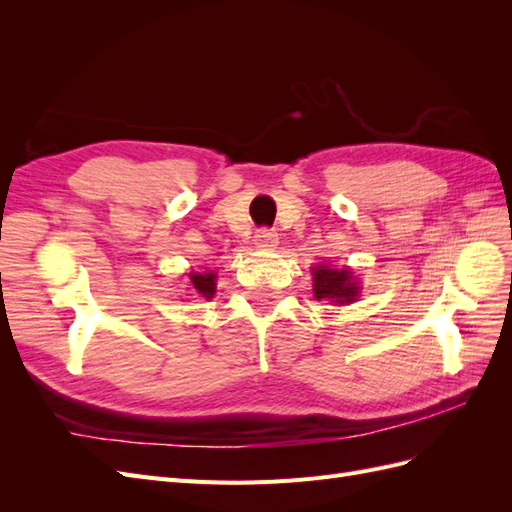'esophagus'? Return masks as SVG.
<instances>
[{
  "label": "esophagus",
  "instance_id": "1",
  "mask_svg": "<svg viewBox=\"0 0 512 512\" xmlns=\"http://www.w3.org/2000/svg\"><path fill=\"white\" fill-rule=\"evenodd\" d=\"M254 243L258 247H275L277 245V232L269 230V228H260V230H256Z\"/></svg>",
  "mask_w": 512,
  "mask_h": 512
}]
</instances>
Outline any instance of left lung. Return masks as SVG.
<instances>
[{"mask_svg":"<svg viewBox=\"0 0 512 512\" xmlns=\"http://www.w3.org/2000/svg\"><path fill=\"white\" fill-rule=\"evenodd\" d=\"M314 273V297L318 301H331L335 305L352 303L359 297V282L354 280L352 269H333L329 265H318Z\"/></svg>","mask_w":512,"mask_h":512,"instance_id":"left-lung-1","label":"left lung"}]
</instances>
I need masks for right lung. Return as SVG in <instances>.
Returning <instances> with one entry per match:
<instances>
[{"mask_svg": "<svg viewBox=\"0 0 512 512\" xmlns=\"http://www.w3.org/2000/svg\"><path fill=\"white\" fill-rule=\"evenodd\" d=\"M190 284L194 294L211 299L215 294V273H190Z\"/></svg>", "mask_w": 512, "mask_h": 512, "instance_id": "right-lung-1", "label": "right lung"}]
</instances>
